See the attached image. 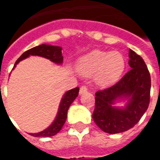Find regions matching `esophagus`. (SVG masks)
I'll list each match as a JSON object with an SVG mask.
<instances>
[{"mask_svg":"<svg viewBox=\"0 0 160 160\" xmlns=\"http://www.w3.org/2000/svg\"><path fill=\"white\" fill-rule=\"evenodd\" d=\"M88 92V88L86 86H82L80 87V94H83V93H86Z\"/></svg>","mask_w":160,"mask_h":160,"instance_id":"34e87169","label":"esophagus"}]
</instances>
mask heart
<instances>
[{
  "label": "heart",
  "instance_id": "obj_1",
  "mask_svg": "<svg viewBox=\"0 0 160 160\" xmlns=\"http://www.w3.org/2000/svg\"><path fill=\"white\" fill-rule=\"evenodd\" d=\"M76 69L82 76L93 75L95 83L101 88L117 83L126 69V60L117 51L92 50L77 61Z\"/></svg>",
  "mask_w": 160,
  "mask_h": 160
}]
</instances>
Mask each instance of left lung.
<instances>
[{
	"mask_svg": "<svg viewBox=\"0 0 160 160\" xmlns=\"http://www.w3.org/2000/svg\"><path fill=\"white\" fill-rule=\"evenodd\" d=\"M127 72L111 88L95 93V108L92 119L107 133H119L133 127L146 112L150 102L151 76L145 61L129 49ZM127 100L124 108H117V101Z\"/></svg>",
	"mask_w": 160,
	"mask_h": 160,
	"instance_id": "left-lung-1",
	"label": "left lung"
}]
</instances>
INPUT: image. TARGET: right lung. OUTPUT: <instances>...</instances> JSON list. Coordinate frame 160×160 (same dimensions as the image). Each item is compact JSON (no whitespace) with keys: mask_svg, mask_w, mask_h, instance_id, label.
<instances>
[{"mask_svg":"<svg viewBox=\"0 0 160 160\" xmlns=\"http://www.w3.org/2000/svg\"><path fill=\"white\" fill-rule=\"evenodd\" d=\"M61 50L62 48L61 47L46 45V44H41L37 47H34L33 48L29 49V50L26 51L25 53H22V56L20 57L15 62L14 68L20 61L28 57L31 56V55L44 57L46 59L50 60L55 64L61 65L63 62V56L61 53ZM79 90H80V88H75L66 92V93L61 99L59 109H58V112H57L56 117L53 123L48 128H46L45 130L41 131L37 133H30V135H32L33 137H51V136H54L55 134H57L61 130L62 127L64 126L67 117H68V111L69 107L71 106L72 101L76 99V97L79 94Z\"/></svg>","mask_w":160,"mask_h":160,"instance_id":"right-lung-1","label":"right lung"}]
</instances>
